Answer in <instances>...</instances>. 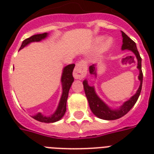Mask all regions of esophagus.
<instances>
[{"label":"esophagus","mask_w":154,"mask_h":154,"mask_svg":"<svg viewBox=\"0 0 154 154\" xmlns=\"http://www.w3.org/2000/svg\"><path fill=\"white\" fill-rule=\"evenodd\" d=\"M87 65L84 60H81L77 63L76 67L73 70V77L75 79H82L86 76Z\"/></svg>","instance_id":"34e87169"}]
</instances>
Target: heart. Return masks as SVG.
I'll return each instance as SVG.
<instances>
[{"instance_id": "obj_1", "label": "heart", "mask_w": 154, "mask_h": 154, "mask_svg": "<svg viewBox=\"0 0 154 154\" xmlns=\"http://www.w3.org/2000/svg\"><path fill=\"white\" fill-rule=\"evenodd\" d=\"M112 46V41L109 39L105 40V42L101 44V47H100V52L103 53V52L107 51L108 49H110V47Z\"/></svg>"}]
</instances>
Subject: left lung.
Returning <instances> with one entry per match:
<instances>
[{"label":"left lung","mask_w":154,"mask_h":154,"mask_svg":"<svg viewBox=\"0 0 154 154\" xmlns=\"http://www.w3.org/2000/svg\"><path fill=\"white\" fill-rule=\"evenodd\" d=\"M122 37H123V45H122V50L129 49V50L132 51L134 53V55L137 60V69H139L138 79L140 80L141 84H140V86H139L137 93L132 97L131 98L125 101L119 109H112L111 108L109 107L105 103L103 102L101 99L99 98V97L97 95L96 92L94 90V87L89 86L86 80H85L83 82V85H84L85 93L86 95L87 100L89 101L90 109L92 110V112L95 116L103 120L111 121V120L118 119L120 117L125 116L135 105V103L137 101L141 91L142 80H143V73L141 71V58L140 57L138 51H137V49L136 43L133 40L130 39L124 32H122ZM89 72L91 74L96 75L95 65H93L89 66Z\"/></svg>","instance_id":"obj_1"}]
</instances>
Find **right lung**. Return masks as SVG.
<instances>
[{"label": "right lung", "mask_w": 154, "mask_h": 154, "mask_svg": "<svg viewBox=\"0 0 154 154\" xmlns=\"http://www.w3.org/2000/svg\"><path fill=\"white\" fill-rule=\"evenodd\" d=\"M48 36L47 32H44L42 34L33 35L32 37H29L27 39L24 40L22 42V44L20 45V49H23L27 45H29L31 42H40L42 40L45 39ZM74 64H71L67 66H65L63 69L62 76H61V83H62V95L60 97V102L58 105V107L56 110V112L53 115L49 117H45L41 113L38 112L35 116H32V118L37 120L38 122H45V123H53V122H57L60 119L62 118V117L65 115V111H66V102H67L68 95H69V91L72 83L74 81V78L72 77V71L74 69Z\"/></svg>", "instance_id": "1"}]
</instances>
